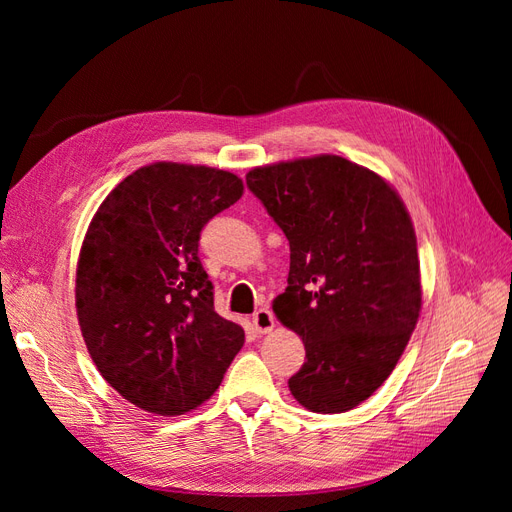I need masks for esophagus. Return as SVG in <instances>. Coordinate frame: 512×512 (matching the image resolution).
Returning a JSON list of instances; mask_svg holds the SVG:
<instances>
[{"mask_svg": "<svg viewBox=\"0 0 512 512\" xmlns=\"http://www.w3.org/2000/svg\"><path fill=\"white\" fill-rule=\"evenodd\" d=\"M252 322H254V329L258 333H271L275 327V316L269 312L267 307H260L258 312L252 316Z\"/></svg>", "mask_w": 512, "mask_h": 512, "instance_id": "34e87169", "label": "esophagus"}]
</instances>
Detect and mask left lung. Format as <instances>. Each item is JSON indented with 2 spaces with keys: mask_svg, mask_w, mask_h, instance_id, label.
Masks as SVG:
<instances>
[{
  "mask_svg": "<svg viewBox=\"0 0 512 512\" xmlns=\"http://www.w3.org/2000/svg\"><path fill=\"white\" fill-rule=\"evenodd\" d=\"M245 181L290 243L273 312L307 361L288 389L312 412H348L391 376L421 312L410 215L374 170L339 156L258 166Z\"/></svg>",
  "mask_w": 512,
  "mask_h": 512,
  "instance_id": "8db88e82",
  "label": "left lung"
}]
</instances>
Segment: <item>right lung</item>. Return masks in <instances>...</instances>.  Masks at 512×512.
I'll return each instance as SVG.
<instances>
[{"label":"right lung","mask_w":512,"mask_h":512,"mask_svg":"<svg viewBox=\"0 0 512 512\" xmlns=\"http://www.w3.org/2000/svg\"><path fill=\"white\" fill-rule=\"evenodd\" d=\"M243 181L177 162L138 168L106 196L76 267V316L102 378L130 404L177 416L218 389L245 333L213 307L200 232Z\"/></svg>","instance_id":"add662e5"}]
</instances>
